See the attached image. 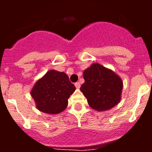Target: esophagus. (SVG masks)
<instances>
[{
    "instance_id": "obj_1",
    "label": "esophagus",
    "mask_w": 152,
    "mask_h": 152,
    "mask_svg": "<svg viewBox=\"0 0 152 152\" xmlns=\"http://www.w3.org/2000/svg\"><path fill=\"white\" fill-rule=\"evenodd\" d=\"M75 87H76V88H77V89H79V88H80V83H79V82L75 83Z\"/></svg>"
}]
</instances>
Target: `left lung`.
I'll use <instances>...</instances> for the list:
<instances>
[{
  "label": "left lung",
  "mask_w": 152,
  "mask_h": 152,
  "mask_svg": "<svg viewBox=\"0 0 152 152\" xmlns=\"http://www.w3.org/2000/svg\"><path fill=\"white\" fill-rule=\"evenodd\" d=\"M83 76L85 81L80 87V91L94 110H109L120 102L123 80L112 70L94 63L84 70Z\"/></svg>",
  "instance_id": "8db88e82"
}]
</instances>
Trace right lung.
Instances as JSON below:
<instances>
[{"label":"right lung","mask_w":152,"mask_h":152,"mask_svg":"<svg viewBox=\"0 0 152 152\" xmlns=\"http://www.w3.org/2000/svg\"><path fill=\"white\" fill-rule=\"evenodd\" d=\"M75 89L66 74L49 70L35 83L30 94L39 110L56 115L66 109L68 98Z\"/></svg>","instance_id":"obj_1"}]
</instances>
